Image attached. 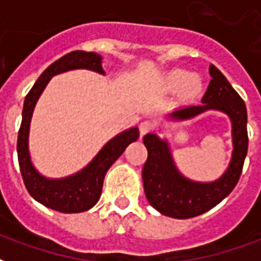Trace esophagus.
Instances as JSON below:
<instances>
[{
    "label": "esophagus",
    "instance_id": "34e87169",
    "mask_svg": "<svg viewBox=\"0 0 261 261\" xmlns=\"http://www.w3.org/2000/svg\"><path fill=\"white\" fill-rule=\"evenodd\" d=\"M152 130V124L149 123V121H141V124H140V133H141V136H144V134H147V133H149V131Z\"/></svg>",
    "mask_w": 261,
    "mask_h": 261
}]
</instances>
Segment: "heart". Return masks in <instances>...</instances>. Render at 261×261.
Masks as SVG:
<instances>
[{"label":"heart","mask_w":261,"mask_h":261,"mask_svg":"<svg viewBox=\"0 0 261 261\" xmlns=\"http://www.w3.org/2000/svg\"><path fill=\"white\" fill-rule=\"evenodd\" d=\"M161 86L166 92H177V96L183 103H192L201 96L205 84L198 74H190L183 68H173L165 72Z\"/></svg>","instance_id":"b5f03b06"}]
</instances>
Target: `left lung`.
Listing matches in <instances>:
<instances>
[{"mask_svg":"<svg viewBox=\"0 0 261 261\" xmlns=\"http://www.w3.org/2000/svg\"><path fill=\"white\" fill-rule=\"evenodd\" d=\"M210 75L211 81L201 99L202 105L177 109L168 117L181 121L208 110H218L229 117L233 151L224 175L205 183L190 180L176 168L168 140L159 138L153 133L142 138L148 149L147 162L142 168L144 192L148 202L170 218H193L219 204L235 189L246 158L249 144L246 105L215 65H210Z\"/></svg>","mask_w":261,"mask_h":261,"instance_id":"obj_1","label":"left lung"}]
</instances>
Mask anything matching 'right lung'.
<instances>
[{"label":"right lung","instance_id":"add662e5","mask_svg":"<svg viewBox=\"0 0 261 261\" xmlns=\"http://www.w3.org/2000/svg\"><path fill=\"white\" fill-rule=\"evenodd\" d=\"M72 69H89L105 75L102 68V56L92 51L88 53L76 50L63 56L43 71V74L39 76V80L35 82L33 88L25 97L16 145L20 173L29 194L47 208L65 214L84 213L91 210L99 201L102 194L103 179L109 168L120 158L125 148L131 142L137 141L140 137L138 127L120 133L105 144V147L84 169L74 175L61 179H48L40 175L32 164L29 153V127L33 109L44 88L47 86L48 81L54 75Z\"/></svg>","mask_w":261,"mask_h":261}]
</instances>
